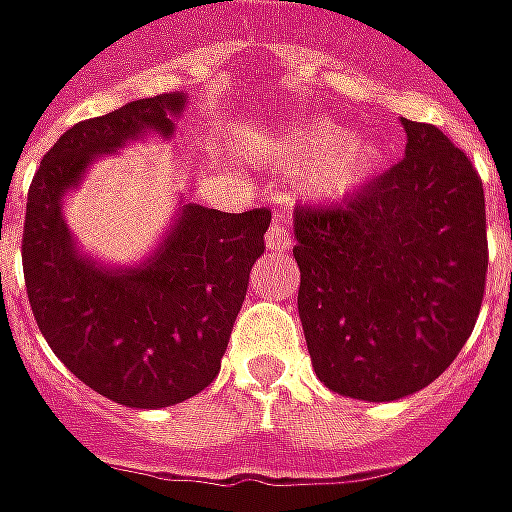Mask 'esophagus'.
<instances>
[{
	"label": "esophagus",
	"mask_w": 512,
	"mask_h": 512,
	"mask_svg": "<svg viewBox=\"0 0 512 512\" xmlns=\"http://www.w3.org/2000/svg\"><path fill=\"white\" fill-rule=\"evenodd\" d=\"M266 249L268 252H285V249H291V232L285 224L280 221H274L266 232Z\"/></svg>",
	"instance_id": "34e87169"
}]
</instances>
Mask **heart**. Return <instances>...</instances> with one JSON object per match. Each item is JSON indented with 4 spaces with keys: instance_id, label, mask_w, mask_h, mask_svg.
<instances>
[{
    "instance_id": "1",
    "label": "heart",
    "mask_w": 512,
    "mask_h": 512,
    "mask_svg": "<svg viewBox=\"0 0 512 512\" xmlns=\"http://www.w3.org/2000/svg\"><path fill=\"white\" fill-rule=\"evenodd\" d=\"M271 160L280 169L305 171L302 191L318 202L349 196L374 174L380 149L371 138L352 135L330 121L293 124L274 138Z\"/></svg>"
}]
</instances>
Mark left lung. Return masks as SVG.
I'll list each match as a JSON object with an SVG mask.
<instances>
[{
  "instance_id": "left-lung-1",
  "label": "left lung",
  "mask_w": 512,
  "mask_h": 512,
  "mask_svg": "<svg viewBox=\"0 0 512 512\" xmlns=\"http://www.w3.org/2000/svg\"><path fill=\"white\" fill-rule=\"evenodd\" d=\"M405 157L332 207L293 210L299 318L318 380L396 402L452 366L480 316L482 180L438 127L402 119Z\"/></svg>"
}]
</instances>
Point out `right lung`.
Masks as SVG:
<instances>
[{
	"label": "right lung",
	"instance_id": "right-lung-1",
	"mask_svg": "<svg viewBox=\"0 0 512 512\" xmlns=\"http://www.w3.org/2000/svg\"><path fill=\"white\" fill-rule=\"evenodd\" d=\"M185 105L174 91L74 124L27 196L21 263L38 330L77 380L138 410L185 402L216 380L271 213L182 202L144 263L105 266L80 252L63 199L99 157L146 135L171 138Z\"/></svg>",
	"mask_w": 512,
	"mask_h": 512
}]
</instances>
